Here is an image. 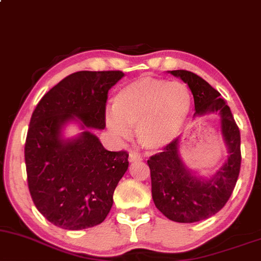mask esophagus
<instances>
[{
  "instance_id": "esophagus-1",
  "label": "esophagus",
  "mask_w": 261,
  "mask_h": 261,
  "mask_svg": "<svg viewBox=\"0 0 261 261\" xmlns=\"http://www.w3.org/2000/svg\"><path fill=\"white\" fill-rule=\"evenodd\" d=\"M141 161H142L141 155L137 154V153H130V156H128V162L135 163V162H141Z\"/></svg>"
}]
</instances>
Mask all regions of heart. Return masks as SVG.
<instances>
[{
	"instance_id": "1",
	"label": "heart",
	"mask_w": 261,
	"mask_h": 261,
	"mask_svg": "<svg viewBox=\"0 0 261 261\" xmlns=\"http://www.w3.org/2000/svg\"><path fill=\"white\" fill-rule=\"evenodd\" d=\"M192 109V93L181 81L143 76L127 84L113 98L107 126L126 139L137 127L141 146L158 150L174 142Z\"/></svg>"
}]
</instances>
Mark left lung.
Segmentation results:
<instances>
[{
    "label": "left lung",
    "mask_w": 261,
    "mask_h": 261,
    "mask_svg": "<svg viewBox=\"0 0 261 261\" xmlns=\"http://www.w3.org/2000/svg\"><path fill=\"white\" fill-rule=\"evenodd\" d=\"M190 87L194 98V118L219 113L221 134L227 147L225 164L209 178L196 176L180 156V139L147 161L152 178V198L163 215L172 221L197 222L215 215L233 192L241 170V134L230 107L215 89L192 71L172 70Z\"/></svg>",
    "instance_id": "obj_1"
}]
</instances>
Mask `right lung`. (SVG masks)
Returning <instances> with one entry per match:
<instances>
[{
  "mask_svg": "<svg viewBox=\"0 0 261 261\" xmlns=\"http://www.w3.org/2000/svg\"><path fill=\"white\" fill-rule=\"evenodd\" d=\"M122 76L120 70L70 74L41 98L31 115L24 150L28 186L37 210L64 230L105 221L128 168L127 152L107 150L86 128L106 127L108 91ZM77 118L83 133L63 139L62 127Z\"/></svg>",
  "mask_w": 261,
  "mask_h": 261,
  "instance_id": "obj_1",
  "label": "right lung"
}]
</instances>
